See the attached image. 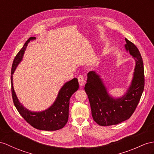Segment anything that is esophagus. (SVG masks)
I'll use <instances>...</instances> for the list:
<instances>
[{"instance_id": "obj_1", "label": "esophagus", "mask_w": 154, "mask_h": 154, "mask_svg": "<svg viewBox=\"0 0 154 154\" xmlns=\"http://www.w3.org/2000/svg\"><path fill=\"white\" fill-rule=\"evenodd\" d=\"M78 82H79V84H80L81 87H82V86H84L85 85V78L83 76H80L78 78Z\"/></svg>"}]
</instances>
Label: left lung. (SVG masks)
Here are the masks:
<instances>
[{"mask_svg": "<svg viewBox=\"0 0 154 154\" xmlns=\"http://www.w3.org/2000/svg\"><path fill=\"white\" fill-rule=\"evenodd\" d=\"M125 48L135 60L133 76L124 95L114 98L109 94L103 79L95 71L88 74L84 89L88 96L94 121L101 126L116 125L128 119L138 105L144 88L143 61L138 48L125 38Z\"/></svg>", "mask_w": 154, "mask_h": 154, "instance_id": "obj_1", "label": "left lung"}]
</instances>
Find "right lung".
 I'll use <instances>...</instances> for the list:
<instances>
[{
	"label": "right lung",
	"mask_w": 154,
	"mask_h": 154,
	"mask_svg": "<svg viewBox=\"0 0 154 154\" xmlns=\"http://www.w3.org/2000/svg\"><path fill=\"white\" fill-rule=\"evenodd\" d=\"M35 39V37L29 38L14 60L11 72V85L14 104L25 120L35 128L44 131L59 130L62 129L68 122L69 100L73 93L79 88L77 78H74L72 80L66 82L60 89L57 98L52 105L46 110L41 112H32L24 107L19 100L14 89L13 74L23 59L28 44L31 40Z\"/></svg>",
	"instance_id": "1"
}]
</instances>
